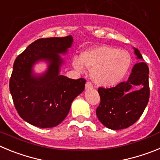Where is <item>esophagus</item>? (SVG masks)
Masks as SVG:
<instances>
[{
    "mask_svg": "<svg viewBox=\"0 0 160 160\" xmlns=\"http://www.w3.org/2000/svg\"><path fill=\"white\" fill-rule=\"evenodd\" d=\"M86 88H87V89L93 88L92 83L90 82H87V83H86Z\"/></svg>",
    "mask_w": 160,
    "mask_h": 160,
    "instance_id": "obj_1",
    "label": "esophagus"
}]
</instances>
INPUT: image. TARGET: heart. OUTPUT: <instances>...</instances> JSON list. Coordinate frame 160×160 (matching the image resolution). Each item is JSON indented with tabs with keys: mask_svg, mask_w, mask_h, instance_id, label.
Masks as SVG:
<instances>
[{
	"mask_svg": "<svg viewBox=\"0 0 160 160\" xmlns=\"http://www.w3.org/2000/svg\"><path fill=\"white\" fill-rule=\"evenodd\" d=\"M129 53L108 46H98L89 49L81 55V60L73 59V66L82 71L83 66L91 70V78L101 87H112L125 76L131 66Z\"/></svg>",
	"mask_w": 160,
	"mask_h": 160,
	"instance_id": "obj_1",
	"label": "heart"
}]
</instances>
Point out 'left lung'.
Wrapping results in <instances>:
<instances>
[{
  "label": "left lung",
  "instance_id": "8db88e82",
  "mask_svg": "<svg viewBox=\"0 0 160 160\" xmlns=\"http://www.w3.org/2000/svg\"><path fill=\"white\" fill-rule=\"evenodd\" d=\"M135 53L138 59H142L138 49ZM149 69L145 62L134 66L128 81L122 82L114 87H99L100 104L96 114L100 122L111 130L129 128L140 118L148 105L150 97ZM139 86V90L132 89Z\"/></svg>",
  "mask_w": 160,
  "mask_h": 160
}]
</instances>
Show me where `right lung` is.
<instances>
[{
  "label": "right lung",
  "instance_id": "add662e5",
  "mask_svg": "<svg viewBox=\"0 0 160 160\" xmlns=\"http://www.w3.org/2000/svg\"><path fill=\"white\" fill-rule=\"evenodd\" d=\"M73 43L72 36L40 38L17 57L9 80V90L20 117L41 128H53L67 116L71 103L85 89L86 80L61 75L66 53ZM39 60L48 62L44 74L36 76L32 66Z\"/></svg>",
  "mask_w": 160,
  "mask_h": 160
}]
</instances>
